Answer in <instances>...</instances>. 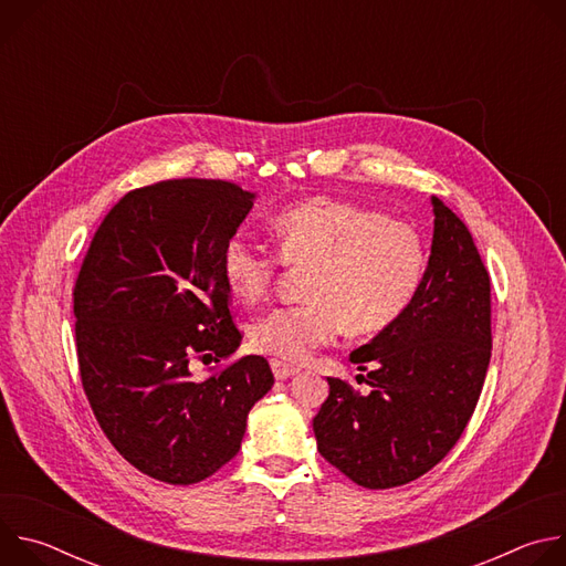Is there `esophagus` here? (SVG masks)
<instances>
[{
  "instance_id": "esophagus-1",
  "label": "esophagus",
  "mask_w": 566,
  "mask_h": 566,
  "mask_svg": "<svg viewBox=\"0 0 566 566\" xmlns=\"http://www.w3.org/2000/svg\"><path fill=\"white\" fill-rule=\"evenodd\" d=\"M271 369H273V374H275V378H277V380H286V378H291V376H295V374L300 371V367L289 365V363L277 360V358H273V360H271Z\"/></svg>"
}]
</instances>
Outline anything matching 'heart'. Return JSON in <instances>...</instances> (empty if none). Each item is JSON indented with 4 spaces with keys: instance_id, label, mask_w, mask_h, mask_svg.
Listing matches in <instances>:
<instances>
[{
    "instance_id": "b5f03b06",
    "label": "heart",
    "mask_w": 566,
    "mask_h": 566,
    "mask_svg": "<svg viewBox=\"0 0 566 566\" xmlns=\"http://www.w3.org/2000/svg\"><path fill=\"white\" fill-rule=\"evenodd\" d=\"M277 255L232 234L221 271L234 297L260 302L273 289L282 262L311 269L308 302L277 306L251 327L255 349L304 360L343 329L378 334L412 304L428 271V247L417 226L343 199L315 197L280 212L273 223Z\"/></svg>"
}]
</instances>
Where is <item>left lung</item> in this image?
<instances>
[{
  "mask_svg": "<svg viewBox=\"0 0 566 566\" xmlns=\"http://www.w3.org/2000/svg\"><path fill=\"white\" fill-rule=\"evenodd\" d=\"M428 271L396 322L349 360L367 396L340 378L313 419L319 454L363 489L432 470L463 434L491 363V277L465 223L437 197Z\"/></svg>",
  "mask_w": 566,
  "mask_h": 566,
  "instance_id": "8db88e82",
  "label": "left lung"
}]
</instances>
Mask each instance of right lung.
<instances>
[{
	"label": "right lung",
	"mask_w": 566,
	"mask_h": 566,
	"mask_svg": "<svg viewBox=\"0 0 566 566\" xmlns=\"http://www.w3.org/2000/svg\"><path fill=\"white\" fill-rule=\"evenodd\" d=\"M253 192L219 179H170L127 192L98 226L73 286L83 389L112 446L143 474L190 486L241 448L273 387L269 360L244 356L206 380L190 360L230 358L221 251Z\"/></svg>",
	"instance_id": "1"
}]
</instances>
